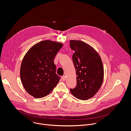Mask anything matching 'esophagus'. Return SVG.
Wrapping results in <instances>:
<instances>
[{
    "label": "esophagus",
    "mask_w": 131,
    "mask_h": 131,
    "mask_svg": "<svg viewBox=\"0 0 131 131\" xmlns=\"http://www.w3.org/2000/svg\"><path fill=\"white\" fill-rule=\"evenodd\" d=\"M61 79L63 81H64L66 80V76L65 75H63L61 77Z\"/></svg>",
    "instance_id": "obj_1"
}]
</instances>
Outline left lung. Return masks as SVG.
Listing matches in <instances>:
<instances>
[{
	"label": "left lung",
	"mask_w": 131,
	"mask_h": 131,
	"mask_svg": "<svg viewBox=\"0 0 131 131\" xmlns=\"http://www.w3.org/2000/svg\"><path fill=\"white\" fill-rule=\"evenodd\" d=\"M70 47L75 51L72 59L77 77V86L70 91L75 98L87 100L100 88L104 70L101 58L92 47L78 40H71Z\"/></svg>",
	"instance_id": "left-lung-1"
}]
</instances>
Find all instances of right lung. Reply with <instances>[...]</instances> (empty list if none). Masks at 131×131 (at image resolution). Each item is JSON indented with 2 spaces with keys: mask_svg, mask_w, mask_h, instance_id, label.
<instances>
[{
  "mask_svg": "<svg viewBox=\"0 0 131 131\" xmlns=\"http://www.w3.org/2000/svg\"><path fill=\"white\" fill-rule=\"evenodd\" d=\"M63 44L45 40L34 45L21 62L20 77L27 92L40 98L56 87L60 78L56 74L54 58Z\"/></svg>",
  "mask_w": 131,
  "mask_h": 131,
  "instance_id": "obj_1",
  "label": "right lung"
}]
</instances>
